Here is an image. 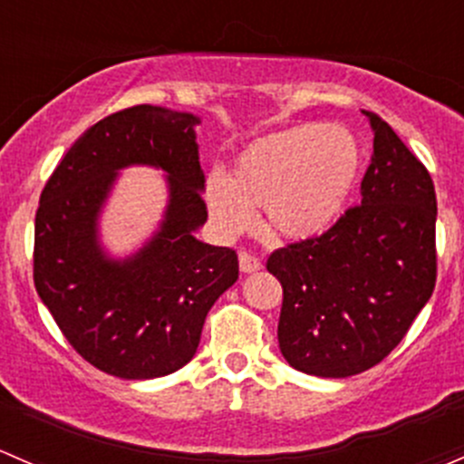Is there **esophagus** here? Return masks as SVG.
I'll list each match as a JSON object with an SVG mask.
<instances>
[{"label":"esophagus","mask_w":464,"mask_h":464,"mask_svg":"<svg viewBox=\"0 0 464 464\" xmlns=\"http://www.w3.org/2000/svg\"><path fill=\"white\" fill-rule=\"evenodd\" d=\"M261 259L256 255H252V252L247 250H241L238 252V267H241V272H246V275H250V272H256L261 270Z\"/></svg>","instance_id":"esophagus-1"}]
</instances>
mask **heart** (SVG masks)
Returning <instances> with one entry per match:
<instances>
[{"mask_svg": "<svg viewBox=\"0 0 464 464\" xmlns=\"http://www.w3.org/2000/svg\"><path fill=\"white\" fill-rule=\"evenodd\" d=\"M362 169L355 136L339 125H297L250 142L232 176L209 174L205 203L226 234L247 230L264 209L272 237L304 241L342 217Z\"/></svg>", "mask_w": 464, "mask_h": 464, "instance_id": "b5f03b06", "label": "heart"}]
</instances>
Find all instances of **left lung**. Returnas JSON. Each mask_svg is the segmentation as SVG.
<instances>
[{"label": "left lung", "instance_id": "1", "mask_svg": "<svg viewBox=\"0 0 464 464\" xmlns=\"http://www.w3.org/2000/svg\"><path fill=\"white\" fill-rule=\"evenodd\" d=\"M362 203L319 237L267 256L284 288L281 355L317 377H348L380 364L436 288V189L422 165L380 116Z\"/></svg>", "mask_w": 464, "mask_h": 464}]
</instances>
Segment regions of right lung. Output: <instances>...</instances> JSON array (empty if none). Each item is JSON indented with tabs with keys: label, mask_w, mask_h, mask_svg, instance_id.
I'll return each mask as SVG.
<instances>
[{
	"label": "right lung",
	"mask_w": 464,
	"mask_h": 464,
	"mask_svg": "<svg viewBox=\"0 0 464 464\" xmlns=\"http://www.w3.org/2000/svg\"><path fill=\"white\" fill-rule=\"evenodd\" d=\"M192 113L136 104L89 127L46 180L35 214L33 281L66 342L95 369L151 380L183 369L205 317L238 279L232 247L198 241L208 221ZM168 171L161 230L125 262L97 243V214L117 169Z\"/></svg>",
	"instance_id": "add662e5"
}]
</instances>
